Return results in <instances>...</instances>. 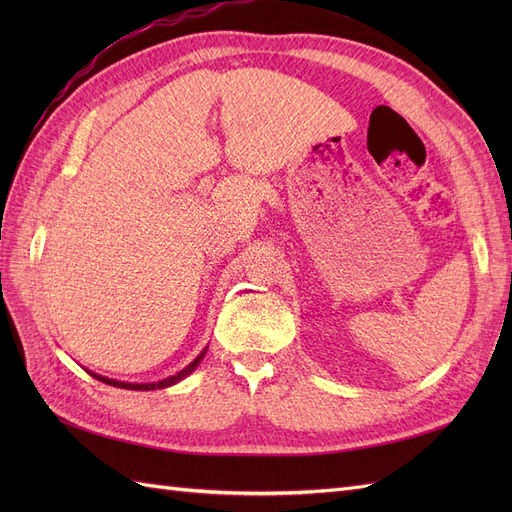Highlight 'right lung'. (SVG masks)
Instances as JSON below:
<instances>
[{
  "label": "right lung",
  "mask_w": 512,
  "mask_h": 512,
  "mask_svg": "<svg viewBox=\"0 0 512 512\" xmlns=\"http://www.w3.org/2000/svg\"><path fill=\"white\" fill-rule=\"evenodd\" d=\"M207 348L209 346H205L203 350H200V354L196 356V359L190 363V365H185L181 371H177L175 376H168V378H164V380H158V382H121V380H113V378H106V376H100V374H94V371H89L91 376H94L96 380H100V382H104V384H111V386H117V389H128V391H158V389H166V386H173V384H177V382H181L183 378H188L192 371L200 365V361L205 359V354H207Z\"/></svg>",
  "instance_id": "right-lung-1"
}]
</instances>
